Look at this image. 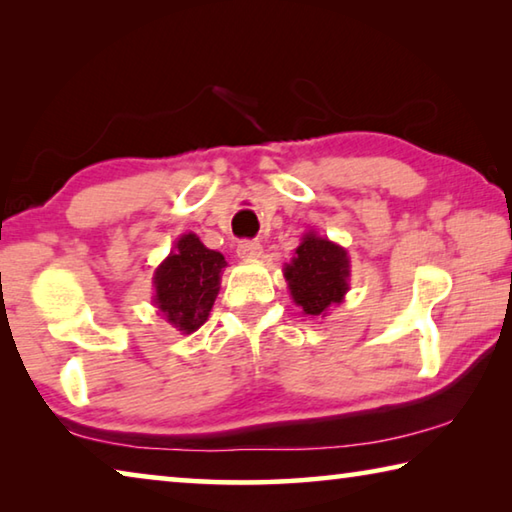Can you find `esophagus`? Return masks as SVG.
Wrapping results in <instances>:
<instances>
[{"instance_id": "1", "label": "esophagus", "mask_w": 512, "mask_h": 512, "mask_svg": "<svg viewBox=\"0 0 512 512\" xmlns=\"http://www.w3.org/2000/svg\"><path fill=\"white\" fill-rule=\"evenodd\" d=\"M237 255H239L241 259H255V257L262 255V244H259V241H255V239L239 241Z\"/></svg>"}]
</instances>
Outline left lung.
<instances>
[{
  "label": "left lung",
  "instance_id": "left-lung-1",
  "mask_svg": "<svg viewBox=\"0 0 512 512\" xmlns=\"http://www.w3.org/2000/svg\"><path fill=\"white\" fill-rule=\"evenodd\" d=\"M284 277L302 314L325 316L329 307L343 302L350 289L348 250L316 232H307L296 248V257L284 266Z\"/></svg>",
  "mask_w": 512,
  "mask_h": 512
}]
</instances>
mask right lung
Here are the masks:
<instances>
[{"label": "right lung", "instance_id": "obj_1", "mask_svg": "<svg viewBox=\"0 0 512 512\" xmlns=\"http://www.w3.org/2000/svg\"><path fill=\"white\" fill-rule=\"evenodd\" d=\"M225 257L203 246L196 235H183L171 255L155 268V307L173 327L192 334L201 327L216 300Z\"/></svg>", "mask_w": 512, "mask_h": 512}]
</instances>
